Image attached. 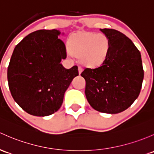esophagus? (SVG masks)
I'll list each match as a JSON object with an SVG mask.
<instances>
[{"label": "esophagus", "instance_id": "34e87169", "mask_svg": "<svg viewBox=\"0 0 154 154\" xmlns=\"http://www.w3.org/2000/svg\"><path fill=\"white\" fill-rule=\"evenodd\" d=\"M78 71H79V74H81L82 71V68L81 67V66H78Z\"/></svg>", "mask_w": 154, "mask_h": 154}]
</instances>
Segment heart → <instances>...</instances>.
I'll return each mask as SVG.
<instances>
[{"label": "heart", "instance_id": "b5f03b06", "mask_svg": "<svg viewBox=\"0 0 154 154\" xmlns=\"http://www.w3.org/2000/svg\"><path fill=\"white\" fill-rule=\"evenodd\" d=\"M111 47L109 38L103 33L80 32L69 39V50L74 56L80 57L82 63L97 66L106 59Z\"/></svg>", "mask_w": 154, "mask_h": 154}]
</instances>
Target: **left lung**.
Returning a JSON list of instances; mask_svg holds the SVG:
<instances>
[{"label":"left lung","instance_id":"obj_1","mask_svg":"<svg viewBox=\"0 0 154 154\" xmlns=\"http://www.w3.org/2000/svg\"><path fill=\"white\" fill-rule=\"evenodd\" d=\"M111 47L100 66L85 68V93L90 106L106 114H118L133 104L141 91L144 78L140 51L124 34L112 29H100Z\"/></svg>","mask_w":154,"mask_h":154}]
</instances>
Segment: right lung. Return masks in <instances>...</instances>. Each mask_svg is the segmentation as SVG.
Masks as SVG:
<instances>
[{
  "instance_id": "add662e5",
  "label": "right lung",
  "mask_w": 154,
  "mask_h": 154,
  "mask_svg": "<svg viewBox=\"0 0 154 154\" xmlns=\"http://www.w3.org/2000/svg\"><path fill=\"white\" fill-rule=\"evenodd\" d=\"M60 32L41 29L25 37L13 51L7 70L9 88L14 101L33 116H45L57 111L64 94L78 76V67L66 69Z\"/></svg>"
}]
</instances>
